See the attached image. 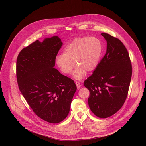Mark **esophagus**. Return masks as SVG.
Instances as JSON below:
<instances>
[{
	"label": "esophagus",
	"mask_w": 146,
	"mask_h": 146,
	"mask_svg": "<svg viewBox=\"0 0 146 146\" xmlns=\"http://www.w3.org/2000/svg\"><path fill=\"white\" fill-rule=\"evenodd\" d=\"M76 86H77V89H79L80 88V87H81V85H80V83H79V82H76Z\"/></svg>",
	"instance_id": "1"
}]
</instances>
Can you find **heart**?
Instances as JSON below:
<instances>
[{
    "instance_id": "b5f03b06",
    "label": "heart",
    "mask_w": 146,
    "mask_h": 146,
    "mask_svg": "<svg viewBox=\"0 0 146 146\" xmlns=\"http://www.w3.org/2000/svg\"><path fill=\"white\" fill-rule=\"evenodd\" d=\"M102 52V44L97 38H75L65 47L63 54L57 55L56 63L63 73L67 75L72 73L75 63L77 67L73 75L79 80L85 76L86 71L92 72L96 69Z\"/></svg>"
}]
</instances>
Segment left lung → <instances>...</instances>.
Here are the masks:
<instances>
[{
	"label": "left lung",
	"instance_id": "obj_1",
	"mask_svg": "<svg viewBox=\"0 0 146 146\" xmlns=\"http://www.w3.org/2000/svg\"><path fill=\"white\" fill-rule=\"evenodd\" d=\"M107 51L93 73L84 82L90 92L88 104L100 118H107L121 109L126 99L132 75L129 53L119 39L102 33Z\"/></svg>",
	"mask_w": 146,
	"mask_h": 146
}]
</instances>
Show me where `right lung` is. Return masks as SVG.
<instances>
[{
    "instance_id": "right-lung-1",
    "label": "right lung",
    "mask_w": 146,
    "mask_h": 146,
    "mask_svg": "<svg viewBox=\"0 0 146 146\" xmlns=\"http://www.w3.org/2000/svg\"><path fill=\"white\" fill-rule=\"evenodd\" d=\"M62 42L57 36L24 48L16 62L19 89L33 112L40 119L59 123L67 116L76 86L54 67Z\"/></svg>"
}]
</instances>
